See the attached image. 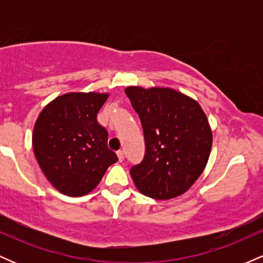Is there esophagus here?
Wrapping results in <instances>:
<instances>
[{
	"mask_svg": "<svg viewBox=\"0 0 263 263\" xmlns=\"http://www.w3.org/2000/svg\"><path fill=\"white\" fill-rule=\"evenodd\" d=\"M117 157H119V161L122 162L123 159H125V152H123V151H119V152H117Z\"/></svg>",
	"mask_w": 263,
	"mask_h": 263,
	"instance_id": "34e87169",
	"label": "esophagus"
}]
</instances>
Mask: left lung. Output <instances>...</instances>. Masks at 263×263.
I'll use <instances>...</instances> for the list:
<instances>
[{
	"label": "left lung",
	"instance_id": "1",
	"mask_svg": "<svg viewBox=\"0 0 263 263\" xmlns=\"http://www.w3.org/2000/svg\"><path fill=\"white\" fill-rule=\"evenodd\" d=\"M126 95L140 117L146 152L131 168L146 197L168 200L185 193L203 173L213 135L197 101L170 87L128 86Z\"/></svg>",
	"mask_w": 263,
	"mask_h": 263
}]
</instances>
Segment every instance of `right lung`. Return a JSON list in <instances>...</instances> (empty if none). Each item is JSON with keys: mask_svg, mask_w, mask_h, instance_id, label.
<instances>
[{"mask_svg": "<svg viewBox=\"0 0 263 263\" xmlns=\"http://www.w3.org/2000/svg\"><path fill=\"white\" fill-rule=\"evenodd\" d=\"M108 93L69 92L39 114L33 129L34 156L47 179L69 197L96 188L116 153L107 147V131L96 120Z\"/></svg>", "mask_w": 263, "mask_h": 263, "instance_id": "right-lung-1", "label": "right lung"}]
</instances>
